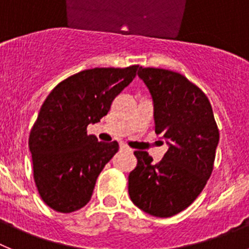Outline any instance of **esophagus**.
<instances>
[{
	"label": "esophagus",
	"instance_id": "1",
	"mask_svg": "<svg viewBox=\"0 0 249 249\" xmlns=\"http://www.w3.org/2000/svg\"><path fill=\"white\" fill-rule=\"evenodd\" d=\"M121 149H122V151H131V148H129L128 146H127V144H121Z\"/></svg>",
	"mask_w": 249,
	"mask_h": 249
}]
</instances>
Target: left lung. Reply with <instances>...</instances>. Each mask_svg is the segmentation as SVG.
Listing matches in <instances>:
<instances>
[{"instance_id": "1", "label": "left lung", "mask_w": 249, "mask_h": 249, "mask_svg": "<svg viewBox=\"0 0 249 249\" xmlns=\"http://www.w3.org/2000/svg\"><path fill=\"white\" fill-rule=\"evenodd\" d=\"M138 77L153 100L155 132L168 151L153 163L136 151L137 166L128 176L132 202L155 217L186 210L203 191L213 171L219 131L206 94L183 74L163 68L140 67Z\"/></svg>"}]
</instances>
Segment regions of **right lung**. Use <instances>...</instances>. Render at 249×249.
<instances>
[{"label":"right lung","mask_w":249,"mask_h":249,"mask_svg":"<svg viewBox=\"0 0 249 249\" xmlns=\"http://www.w3.org/2000/svg\"><path fill=\"white\" fill-rule=\"evenodd\" d=\"M138 65L85 70L48 94L31 129L28 146L42 201L61 213L89 203L101 171L118 151L116 141L87 135L89 123L108 113L112 101L133 81Z\"/></svg>","instance_id":"1"}]
</instances>
